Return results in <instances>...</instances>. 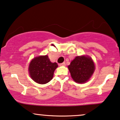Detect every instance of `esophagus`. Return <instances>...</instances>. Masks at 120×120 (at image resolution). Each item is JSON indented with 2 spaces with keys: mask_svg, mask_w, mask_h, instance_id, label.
Returning a JSON list of instances; mask_svg holds the SVG:
<instances>
[{
  "mask_svg": "<svg viewBox=\"0 0 120 120\" xmlns=\"http://www.w3.org/2000/svg\"><path fill=\"white\" fill-rule=\"evenodd\" d=\"M60 66H65V63H61L59 64Z\"/></svg>",
  "mask_w": 120,
  "mask_h": 120,
  "instance_id": "obj_1",
  "label": "esophagus"
}]
</instances>
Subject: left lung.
Segmentation results:
<instances>
[{
	"instance_id": "1",
	"label": "left lung",
	"mask_w": 120,
	"mask_h": 120,
	"mask_svg": "<svg viewBox=\"0 0 120 120\" xmlns=\"http://www.w3.org/2000/svg\"><path fill=\"white\" fill-rule=\"evenodd\" d=\"M72 79L79 84L86 82L90 79L95 69L93 60L85 55L78 56L68 66Z\"/></svg>"
}]
</instances>
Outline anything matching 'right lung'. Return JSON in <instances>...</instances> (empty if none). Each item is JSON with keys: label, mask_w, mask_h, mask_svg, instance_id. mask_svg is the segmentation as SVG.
<instances>
[{"label": "right lung", "mask_w": 120, "mask_h": 120, "mask_svg": "<svg viewBox=\"0 0 120 120\" xmlns=\"http://www.w3.org/2000/svg\"><path fill=\"white\" fill-rule=\"evenodd\" d=\"M57 66L56 63H51L48 55L39 56L31 60L28 70L30 77L35 82L45 84L52 80Z\"/></svg>", "instance_id": "obj_1"}]
</instances>
